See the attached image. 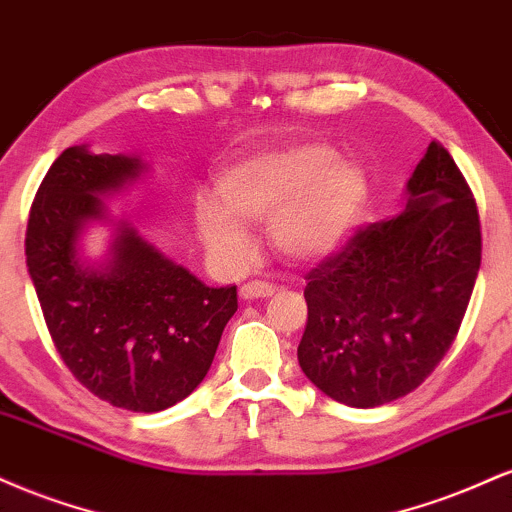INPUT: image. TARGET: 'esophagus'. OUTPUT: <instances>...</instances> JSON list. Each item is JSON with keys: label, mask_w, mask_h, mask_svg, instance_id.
<instances>
[{"label": "esophagus", "mask_w": 512, "mask_h": 512, "mask_svg": "<svg viewBox=\"0 0 512 512\" xmlns=\"http://www.w3.org/2000/svg\"><path fill=\"white\" fill-rule=\"evenodd\" d=\"M269 296H274V286L267 284V281H248V284H243V289H240V298H245V301H255V298Z\"/></svg>", "instance_id": "1"}]
</instances>
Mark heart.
I'll return each mask as SVG.
<instances>
[{
  "mask_svg": "<svg viewBox=\"0 0 512 512\" xmlns=\"http://www.w3.org/2000/svg\"><path fill=\"white\" fill-rule=\"evenodd\" d=\"M216 199H195V226L204 245L228 267L250 257L243 223L269 221V238L284 257L317 262L354 236L370 202L363 166L325 142L257 151L216 175Z\"/></svg>",
  "mask_w": 512,
  "mask_h": 512,
  "instance_id": "1",
  "label": "heart"
}]
</instances>
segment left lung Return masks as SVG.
Returning a JSON list of instances; mask_svg holds the SVG:
<instances>
[{
	"instance_id": "1",
	"label": "left lung",
	"mask_w": 512,
	"mask_h": 512,
	"mask_svg": "<svg viewBox=\"0 0 512 512\" xmlns=\"http://www.w3.org/2000/svg\"><path fill=\"white\" fill-rule=\"evenodd\" d=\"M479 264L477 202L448 149L431 142L395 219L361 228L305 276V378L358 409L409 395L455 342Z\"/></svg>"
}]
</instances>
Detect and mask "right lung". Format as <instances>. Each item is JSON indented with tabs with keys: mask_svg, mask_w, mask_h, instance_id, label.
Masks as SVG:
<instances>
[{
	"mask_svg": "<svg viewBox=\"0 0 512 512\" xmlns=\"http://www.w3.org/2000/svg\"><path fill=\"white\" fill-rule=\"evenodd\" d=\"M139 156L93 154L69 146L33 199L26 264L45 325L72 375L113 407L163 411L202 383L226 322L238 310L236 286H211L163 255L105 199L144 173ZM110 222L103 263L80 257V236Z\"/></svg>",
	"mask_w": 512,
	"mask_h": 512,
	"instance_id": "add662e5",
	"label": "right lung"
}]
</instances>
